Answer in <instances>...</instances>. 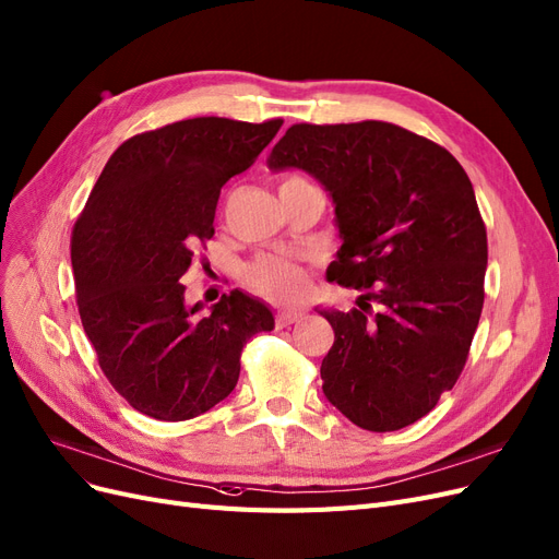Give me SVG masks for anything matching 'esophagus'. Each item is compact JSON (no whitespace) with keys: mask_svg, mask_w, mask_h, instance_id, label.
Instances as JSON below:
<instances>
[{"mask_svg":"<svg viewBox=\"0 0 559 559\" xmlns=\"http://www.w3.org/2000/svg\"><path fill=\"white\" fill-rule=\"evenodd\" d=\"M302 317H305V312H300V310H282L277 314V325H280V329H286V325L298 323Z\"/></svg>","mask_w":559,"mask_h":559,"instance_id":"esophagus-1","label":"esophagus"}]
</instances>
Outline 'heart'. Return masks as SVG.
I'll return each mask as SVG.
<instances>
[{"instance_id": "b5f03b06", "label": "heart", "mask_w": 559, "mask_h": 559, "mask_svg": "<svg viewBox=\"0 0 559 559\" xmlns=\"http://www.w3.org/2000/svg\"><path fill=\"white\" fill-rule=\"evenodd\" d=\"M305 185L310 182L302 180L300 176H286L280 182V191ZM245 277L257 294L273 300H296L307 286L302 267L277 257H261L254 263H249Z\"/></svg>"}]
</instances>
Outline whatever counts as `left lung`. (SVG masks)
<instances>
[{
	"mask_svg": "<svg viewBox=\"0 0 559 559\" xmlns=\"http://www.w3.org/2000/svg\"><path fill=\"white\" fill-rule=\"evenodd\" d=\"M267 168H300L335 205L329 275L362 288L335 331L323 395L362 430L393 432L455 386L484 310L488 238L474 187L449 150L389 122L294 124Z\"/></svg>",
	"mask_w": 559,
	"mask_h": 559,
	"instance_id": "left-lung-1",
	"label": "left lung"
}]
</instances>
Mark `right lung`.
Segmentation results:
<instances>
[{
	"mask_svg": "<svg viewBox=\"0 0 559 559\" xmlns=\"http://www.w3.org/2000/svg\"><path fill=\"white\" fill-rule=\"evenodd\" d=\"M280 127L194 118L139 133L112 152L75 222L71 265L85 335L112 389L150 418L213 409L236 389L242 346L275 329L271 307L238 288L201 314L180 280L215 236L222 187Z\"/></svg>",
	"mask_w": 559,
	"mask_h": 559,
	"instance_id": "obj_1",
	"label": "right lung"
}]
</instances>
